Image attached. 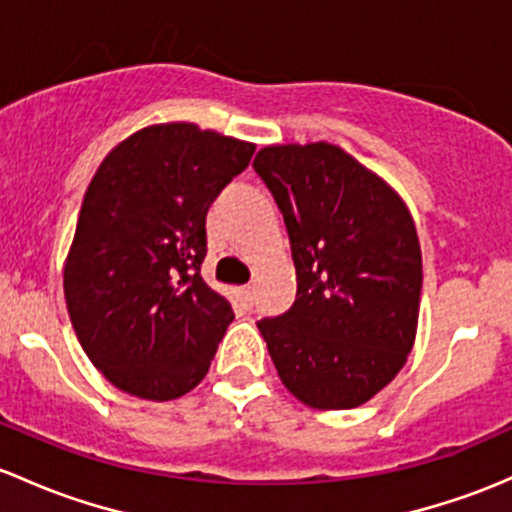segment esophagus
I'll list each match as a JSON object with an SVG mask.
<instances>
[{
	"label": "esophagus",
	"instance_id": "34e87169",
	"mask_svg": "<svg viewBox=\"0 0 512 512\" xmlns=\"http://www.w3.org/2000/svg\"><path fill=\"white\" fill-rule=\"evenodd\" d=\"M240 299L245 301L247 306H250L252 301H255V287H252V284H247V287H240Z\"/></svg>",
	"mask_w": 512,
	"mask_h": 512
}]
</instances>
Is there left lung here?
<instances>
[{"mask_svg": "<svg viewBox=\"0 0 512 512\" xmlns=\"http://www.w3.org/2000/svg\"><path fill=\"white\" fill-rule=\"evenodd\" d=\"M284 215L297 299L257 321L284 387L314 410H353L414 346L422 250L405 201L328 142L274 144L252 161Z\"/></svg>", "mask_w": 512, "mask_h": 512, "instance_id": "1", "label": "left lung"}]
</instances>
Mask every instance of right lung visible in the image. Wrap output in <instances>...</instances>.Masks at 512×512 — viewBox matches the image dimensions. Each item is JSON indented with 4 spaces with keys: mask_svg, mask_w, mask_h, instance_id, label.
<instances>
[{
    "mask_svg": "<svg viewBox=\"0 0 512 512\" xmlns=\"http://www.w3.org/2000/svg\"><path fill=\"white\" fill-rule=\"evenodd\" d=\"M255 144L166 122L134 132L95 171L63 267L68 316L90 363L142 400H176L203 378L228 299L201 277L206 215Z\"/></svg>",
    "mask_w": 512,
    "mask_h": 512,
    "instance_id": "obj_1",
    "label": "right lung"
}]
</instances>
